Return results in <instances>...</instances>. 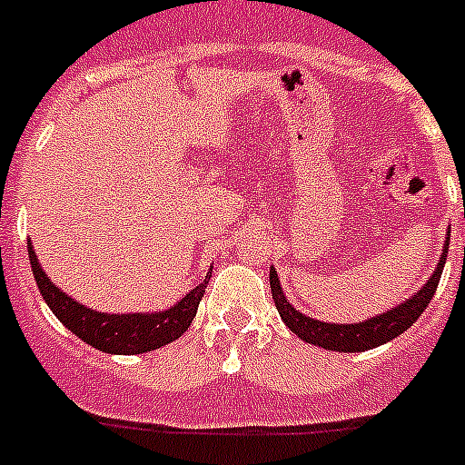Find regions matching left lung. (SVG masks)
I'll return each instance as SVG.
<instances>
[{
    "instance_id": "obj_1",
    "label": "left lung",
    "mask_w": 465,
    "mask_h": 465,
    "mask_svg": "<svg viewBox=\"0 0 465 465\" xmlns=\"http://www.w3.org/2000/svg\"><path fill=\"white\" fill-rule=\"evenodd\" d=\"M450 247V232L445 242H442V252L438 257L436 271L431 272L424 286H420V292L399 302L397 307H390L388 312L370 316V319L360 321V323H325V321L312 319V316L302 314L301 310L286 301L284 292H282L280 277H277L275 268H271V293L275 301L277 312H280L282 321L292 332H296L302 341L307 344L321 346L325 351H344V353H360V351L376 349V346L385 344V341L394 340L401 335L403 331H409L411 325L422 316L427 305L431 302L436 286L440 282L442 268H445V259H448Z\"/></svg>"
}]
</instances>
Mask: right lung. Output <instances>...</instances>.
I'll list each match as a JSON object with an SVG mask.
<instances>
[{
    "label": "right lung",
    "mask_w": 465,
    "mask_h": 465,
    "mask_svg": "<svg viewBox=\"0 0 465 465\" xmlns=\"http://www.w3.org/2000/svg\"><path fill=\"white\" fill-rule=\"evenodd\" d=\"M29 245V263L34 277L41 289L43 301L52 310V314L66 325L73 335L80 337L94 349L114 355H137L146 351H155L164 344L179 340L193 323L202 296L206 293V284L211 280L208 271L206 280L190 289L176 305L163 312H130V314H110V312H95L82 305L75 298L62 292L38 263L32 241Z\"/></svg>",
    "instance_id": "right-lung-1"
}]
</instances>
